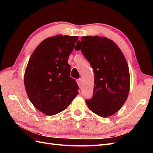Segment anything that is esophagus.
Wrapping results in <instances>:
<instances>
[{"mask_svg":"<svg viewBox=\"0 0 153 153\" xmlns=\"http://www.w3.org/2000/svg\"><path fill=\"white\" fill-rule=\"evenodd\" d=\"M76 81H77V84H78V87L80 88L82 87V79L81 78H79V79H78Z\"/></svg>","mask_w":153,"mask_h":153,"instance_id":"34e87169","label":"esophagus"}]
</instances>
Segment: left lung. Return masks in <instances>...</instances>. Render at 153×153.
I'll use <instances>...</instances> for the list:
<instances>
[{"label": "left lung", "mask_w": 153, "mask_h": 153, "mask_svg": "<svg viewBox=\"0 0 153 153\" xmlns=\"http://www.w3.org/2000/svg\"><path fill=\"white\" fill-rule=\"evenodd\" d=\"M76 45L75 50H81L94 74L93 94L85 102L94 114L109 117L122 107L129 94L130 79L126 60L118 46L106 38L83 36Z\"/></svg>", "instance_id": "8db88e82"}]
</instances>
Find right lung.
Segmentation results:
<instances>
[{
	"label": "right lung",
	"instance_id": "right-lung-1",
	"mask_svg": "<svg viewBox=\"0 0 153 153\" xmlns=\"http://www.w3.org/2000/svg\"><path fill=\"white\" fill-rule=\"evenodd\" d=\"M77 36L57 35L43 40L32 53L27 66L24 84L31 103L46 115L68 108L79 88L70 76L68 63Z\"/></svg>",
	"mask_w": 153,
	"mask_h": 153
}]
</instances>
